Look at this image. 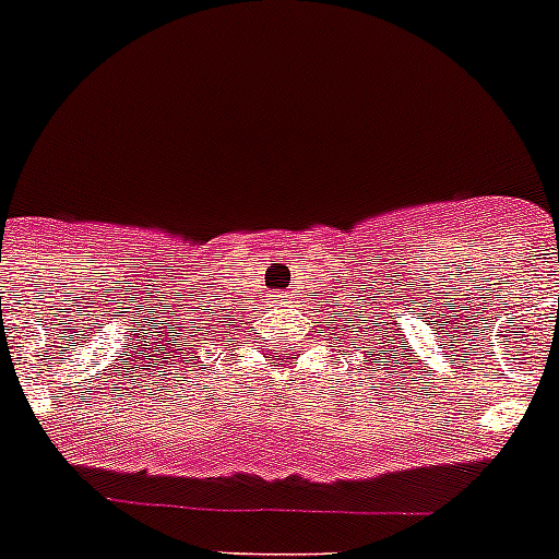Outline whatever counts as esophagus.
Here are the masks:
<instances>
[{
	"instance_id": "obj_1",
	"label": "esophagus",
	"mask_w": 559,
	"mask_h": 559,
	"mask_svg": "<svg viewBox=\"0 0 559 559\" xmlns=\"http://www.w3.org/2000/svg\"><path fill=\"white\" fill-rule=\"evenodd\" d=\"M276 301H285V296H280V299H276Z\"/></svg>"
}]
</instances>
